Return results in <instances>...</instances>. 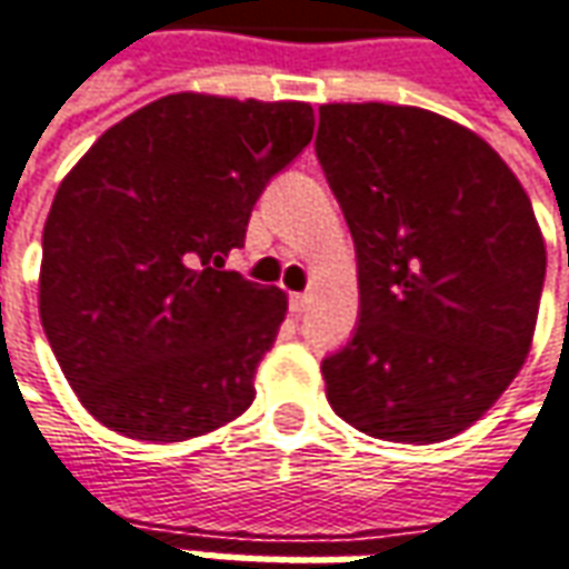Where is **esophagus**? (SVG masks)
<instances>
[{
	"label": "esophagus",
	"mask_w": 569,
	"mask_h": 569,
	"mask_svg": "<svg viewBox=\"0 0 569 569\" xmlns=\"http://www.w3.org/2000/svg\"><path fill=\"white\" fill-rule=\"evenodd\" d=\"M289 305H292V311H296V315H301V311L311 305V296H308V292H292V296H289Z\"/></svg>",
	"instance_id": "1"
}]
</instances>
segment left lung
Wrapping results in <instances>:
<instances>
[{
    "label": "left lung",
    "instance_id": "obj_1",
    "mask_svg": "<svg viewBox=\"0 0 569 569\" xmlns=\"http://www.w3.org/2000/svg\"><path fill=\"white\" fill-rule=\"evenodd\" d=\"M317 161L358 254V327L323 358L330 408L386 442H442L523 367L545 239L501 154L436 111L320 106Z\"/></svg>",
    "mask_w": 569,
    "mask_h": 569
}]
</instances>
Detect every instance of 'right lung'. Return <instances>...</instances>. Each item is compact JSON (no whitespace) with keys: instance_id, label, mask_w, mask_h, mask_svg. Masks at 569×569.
Instances as JSON below:
<instances>
[{"instance_id":"right-lung-1","label":"right lung","mask_w":569,"mask_h":569,"mask_svg":"<svg viewBox=\"0 0 569 569\" xmlns=\"http://www.w3.org/2000/svg\"><path fill=\"white\" fill-rule=\"evenodd\" d=\"M311 137L308 102L173 92L106 130L61 180L42 227L40 320L108 430L183 442L252 405L286 292L220 268Z\"/></svg>"}]
</instances>
